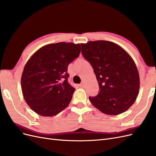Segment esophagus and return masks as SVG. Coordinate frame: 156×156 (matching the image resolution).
<instances>
[{"label":"esophagus","instance_id":"esophagus-1","mask_svg":"<svg viewBox=\"0 0 156 156\" xmlns=\"http://www.w3.org/2000/svg\"><path fill=\"white\" fill-rule=\"evenodd\" d=\"M79 85H80V87H84V86H85V83H84V81H83L81 84H79Z\"/></svg>","mask_w":156,"mask_h":156}]
</instances>
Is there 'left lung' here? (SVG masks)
<instances>
[{
  "instance_id": "obj_1",
  "label": "left lung",
  "mask_w": 156,
  "mask_h": 156,
  "mask_svg": "<svg viewBox=\"0 0 156 156\" xmlns=\"http://www.w3.org/2000/svg\"><path fill=\"white\" fill-rule=\"evenodd\" d=\"M81 53L91 64L100 92L89 97L92 104L104 114L118 115L135 103L140 79L131 56L113 42L98 40L81 44Z\"/></svg>"
}]
</instances>
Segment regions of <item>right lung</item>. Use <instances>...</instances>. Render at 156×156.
I'll use <instances>...</instances> for the list:
<instances>
[{"instance_id": "obj_1", "label": "right lung", "mask_w": 156, "mask_h": 156, "mask_svg": "<svg viewBox=\"0 0 156 156\" xmlns=\"http://www.w3.org/2000/svg\"><path fill=\"white\" fill-rule=\"evenodd\" d=\"M80 52L79 44L59 42L43 46L27 61L21 90L32 111L43 116H53L68 106L75 88L68 83V66Z\"/></svg>"}]
</instances>
